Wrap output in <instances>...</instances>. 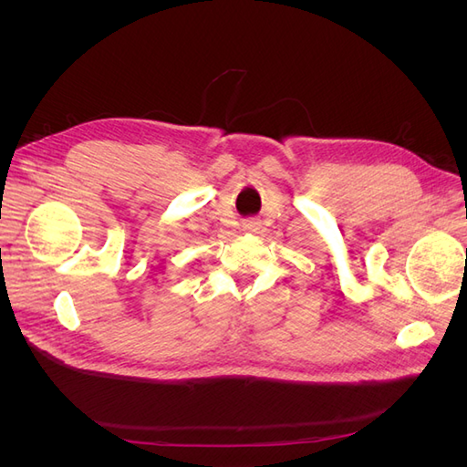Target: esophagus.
<instances>
[{
	"label": "esophagus",
	"instance_id": "obj_1",
	"mask_svg": "<svg viewBox=\"0 0 467 467\" xmlns=\"http://www.w3.org/2000/svg\"><path fill=\"white\" fill-rule=\"evenodd\" d=\"M244 230L245 232H255V230H259V223L257 222H245L244 223Z\"/></svg>",
	"mask_w": 467,
	"mask_h": 467
}]
</instances>
